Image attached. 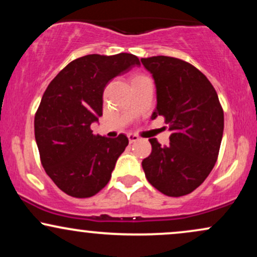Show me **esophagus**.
<instances>
[{"instance_id": "obj_1", "label": "esophagus", "mask_w": 257, "mask_h": 257, "mask_svg": "<svg viewBox=\"0 0 257 257\" xmlns=\"http://www.w3.org/2000/svg\"><path fill=\"white\" fill-rule=\"evenodd\" d=\"M128 139H129V143L133 144V143H137L139 140V137L135 134H128Z\"/></svg>"}]
</instances>
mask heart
Listing matches in <instances>:
<instances>
[{"instance_id": "heart-1", "label": "heart", "mask_w": 257, "mask_h": 257, "mask_svg": "<svg viewBox=\"0 0 257 257\" xmlns=\"http://www.w3.org/2000/svg\"><path fill=\"white\" fill-rule=\"evenodd\" d=\"M138 77H139V76H138Z\"/></svg>"}]
</instances>
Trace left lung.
<instances>
[{"mask_svg":"<svg viewBox=\"0 0 257 257\" xmlns=\"http://www.w3.org/2000/svg\"><path fill=\"white\" fill-rule=\"evenodd\" d=\"M152 73L157 106L152 119L163 116L172 132L168 146L150 139L152 152L143 161L146 179L169 197L191 193L208 178L217 161L223 134V110L209 79L178 58H143Z\"/></svg>","mask_w":257,"mask_h":257,"instance_id":"1","label":"left lung"}]
</instances>
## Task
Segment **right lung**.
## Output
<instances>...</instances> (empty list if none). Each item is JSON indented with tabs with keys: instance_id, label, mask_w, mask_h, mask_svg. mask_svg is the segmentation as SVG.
Masks as SVG:
<instances>
[{
	"instance_id": "1",
	"label": "right lung",
	"mask_w": 257,
	"mask_h": 257,
	"mask_svg": "<svg viewBox=\"0 0 257 257\" xmlns=\"http://www.w3.org/2000/svg\"><path fill=\"white\" fill-rule=\"evenodd\" d=\"M139 58L128 53L89 54L76 59L55 76L35 114L41 163L63 192L88 198L110 181L128 138L94 135L91 123L102 116V94L116 76L128 72Z\"/></svg>"
}]
</instances>
